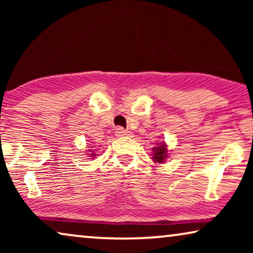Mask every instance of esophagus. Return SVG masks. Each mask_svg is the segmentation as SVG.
<instances>
[{
	"instance_id": "esophagus-1",
	"label": "esophagus",
	"mask_w": 253,
	"mask_h": 253,
	"mask_svg": "<svg viewBox=\"0 0 253 253\" xmlns=\"http://www.w3.org/2000/svg\"><path fill=\"white\" fill-rule=\"evenodd\" d=\"M115 133H116V136L124 137V136H129V134H130V131L124 130L123 127H117L116 131H115Z\"/></svg>"
}]
</instances>
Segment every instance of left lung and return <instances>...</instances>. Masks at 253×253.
Masks as SVG:
<instances>
[{
	"label": "left lung",
	"mask_w": 253,
	"mask_h": 253,
	"mask_svg": "<svg viewBox=\"0 0 253 253\" xmlns=\"http://www.w3.org/2000/svg\"><path fill=\"white\" fill-rule=\"evenodd\" d=\"M159 146L157 147H153L152 150H153V160L155 162H158V164H161V162H164L166 159L168 158L167 155V145H166V143L164 141V143H160L158 144Z\"/></svg>",
	"instance_id": "1"
}]
</instances>
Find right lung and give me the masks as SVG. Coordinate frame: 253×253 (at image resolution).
<instances>
[{
  "mask_svg": "<svg viewBox=\"0 0 253 253\" xmlns=\"http://www.w3.org/2000/svg\"><path fill=\"white\" fill-rule=\"evenodd\" d=\"M89 157H95V153H91V155Z\"/></svg>",
  "mask_w": 253,
  "mask_h": 253,
  "instance_id": "add662e5",
  "label": "right lung"
}]
</instances>
